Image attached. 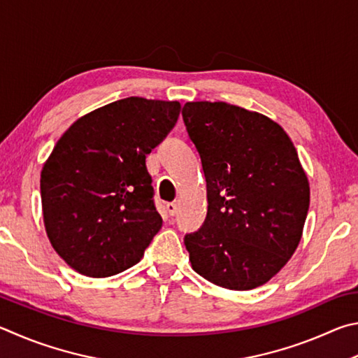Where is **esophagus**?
<instances>
[{
	"instance_id": "esophagus-1",
	"label": "esophagus",
	"mask_w": 358,
	"mask_h": 358,
	"mask_svg": "<svg viewBox=\"0 0 358 358\" xmlns=\"http://www.w3.org/2000/svg\"><path fill=\"white\" fill-rule=\"evenodd\" d=\"M166 210H168V214H169V215L174 217L176 214H178L179 206L176 204V203H168V204H166Z\"/></svg>"
}]
</instances>
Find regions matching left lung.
<instances>
[{
	"mask_svg": "<svg viewBox=\"0 0 358 358\" xmlns=\"http://www.w3.org/2000/svg\"><path fill=\"white\" fill-rule=\"evenodd\" d=\"M182 116L201 157L208 217L184 243L210 283L250 291L273 278L299 247L310 182L291 138L261 113L187 102Z\"/></svg>",
	"mask_w": 358,
	"mask_h": 358,
	"instance_id": "obj_1",
	"label": "left lung"
}]
</instances>
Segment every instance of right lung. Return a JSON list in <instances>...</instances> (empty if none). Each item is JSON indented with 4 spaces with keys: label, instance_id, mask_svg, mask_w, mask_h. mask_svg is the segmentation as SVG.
I'll return each mask as SVG.
<instances>
[{
    "label": "right lung",
    "instance_id": "obj_1",
    "mask_svg": "<svg viewBox=\"0 0 358 358\" xmlns=\"http://www.w3.org/2000/svg\"><path fill=\"white\" fill-rule=\"evenodd\" d=\"M179 102L127 97L78 117L41 173L48 241L73 271L105 278L135 266L162 228L146 155L174 127Z\"/></svg>",
    "mask_w": 358,
    "mask_h": 358
}]
</instances>
